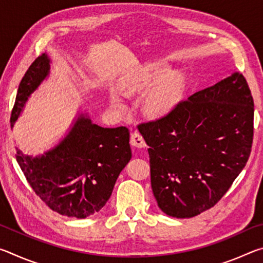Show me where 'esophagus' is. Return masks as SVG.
<instances>
[{"mask_svg":"<svg viewBox=\"0 0 263 263\" xmlns=\"http://www.w3.org/2000/svg\"><path fill=\"white\" fill-rule=\"evenodd\" d=\"M131 145L133 147L136 148H144L146 147V142L144 140V138L140 135V133L138 132H133L131 135V139H130Z\"/></svg>","mask_w":263,"mask_h":263,"instance_id":"obj_1","label":"esophagus"}]
</instances>
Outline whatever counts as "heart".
<instances>
[{"instance_id":"obj_1","label":"heart","mask_w":263,"mask_h":263,"mask_svg":"<svg viewBox=\"0 0 263 263\" xmlns=\"http://www.w3.org/2000/svg\"><path fill=\"white\" fill-rule=\"evenodd\" d=\"M167 70L168 66L162 62H147L140 66L137 72L124 77L119 86L124 91L135 92L152 85L145 94L142 108L152 117H164L177 108L185 90L184 74L173 70L165 74ZM110 101L116 108H124V100L118 92H111Z\"/></svg>"}]
</instances>
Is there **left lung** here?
Returning a JSON list of instances; mask_svg holds the SVG:
<instances>
[{
  "instance_id": "1",
  "label": "left lung",
  "mask_w": 263,
  "mask_h": 263,
  "mask_svg": "<svg viewBox=\"0 0 263 263\" xmlns=\"http://www.w3.org/2000/svg\"><path fill=\"white\" fill-rule=\"evenodd\" d=\"M254 102L234 72L195 92L163 118L140 124L149 146L151 184L159 208L191 218L212 208L251 154Z\"/></svg>"
}]
</instances>
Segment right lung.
Wrapping results in <instances>:
<instances>
[{
	"instance_id": "add662e5",
	"label": "right lung",
	"mask_w": 263,
	"mask_h": 263,
	"mask_svg": "<svg viewBox=\"0 0 263 263\" xmlns=\"http://www.w3.org/2000/svg\"><path fill=\"white\" fill-rule=\"evenodd\" d=\"M51 58L43 53L20 83L10 123L46 80ZM126 127H102L79 111L62 139L43 154L28 155L16 147V160L42 201L62 216L87 218L99 212L112 194L119 174L132 158Z\"/></svg>"
}]
</instances>
